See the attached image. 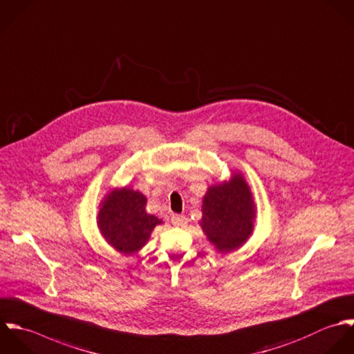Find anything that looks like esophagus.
Returning <instances> with one entry per match:
<instances>
[{
	"instance_id": "1",
	"label": "esophagus",
	"mask_w": 354,
	"mask_h": 354,
	"mask_svg": "<svg viewBox=\"0 0 354 354\" xmlns=\"http://www.w3.org/2000/svg\"><path fill=\"white\" fill-rule=\"evenodd\" d=\"M171 224L176 227H183L187 224V218H185V216H181V214H173Z\"/></svg>"
}]
</instances>
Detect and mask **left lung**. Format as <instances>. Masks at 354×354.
<instances>
[{"label":"left lung","instance_id":"left-lung-1","mask_svg":"<svg viewBox=\"0 0 354 354\" xmlns=\"http://www.w3.org/2000/svg\"><path fill=\"white\" fill-rule=\"evenodd\" d=\"M202 212V228L218 251L235 250L252 232L254 203L240 174L228 184L210 187Z\"/></svg>","mask_w":354,"mask_h":354}]
</instances>
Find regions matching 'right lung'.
<instances>
[{
    "instance_id": "right-lung-1",
    "label": "right lung",
    "mask_w": 354,
    "mask_h": 354,
    "mask_svg": "<svg viewBox=\"0 0 354 354\" xmlns=\"http://www.w3.org/2000/svg\"><path fill=\"white\" fill-rule=\"evenodd\" d=\"M147 199L138 191L123 188L113 191L99 213V228L106 240L119 252L140 250L152 230L160 224L155 216L145 213Z\"/></svg>"
}]
</instances>
